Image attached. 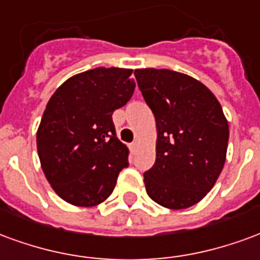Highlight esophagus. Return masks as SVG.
<instances>
[{
    "label": "esophagus",
    "instance_id": "1",
    "mask_svg": "<svg viewBox=\"0 0 260 260\" xmlns=\"http://www.w3.org/2000/svg\"><path fill=\"white\" fill-rule=\"evenodd\" d=\"M137 147H138V143H133L132 145H130V149H132L133 153L136 152V149H137Z\"/></svg>",
    "mask_w": 260,
    "mask_h": 260
}]
</instances>
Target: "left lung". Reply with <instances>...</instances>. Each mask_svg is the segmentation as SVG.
Here are the masks:
<instances>
[{"label": "left lung", "instance_id": "left-lung-1", "mask_svg": "<svg viewBox=\"0 0 260 260\" xmlns=\"http://www.w3.org/2000/svg\"><path fill=\"white\" fill-rule=\"evenodd\" d=\"M156 120V160L144 173L149 198L168 209L198 204L226 162L229 123L215 94L169 69L134 70Z\"/></svg>", "mask_w": 260, "mask_h": 260}]
</instances>
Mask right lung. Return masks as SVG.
I'll return each instance as SVG.
<instances>
[{"label":"right lung","mask_w":260,"mask_h":260,"mask_svg":"<svg viewBox=\"0 0 260 260\" xmlns=\"http://www.w3.org/2000/svg\"><path fill=\"white\" fill-rule=\"evenodd\" d=\"M133 69L95 68L69 77L45 107L37 130L41 169L52 190L75 206L100 205L112 194L128 148L112 113L132 98Z\"/></svg>","instance_id":"obj_1"}]
</instances>
